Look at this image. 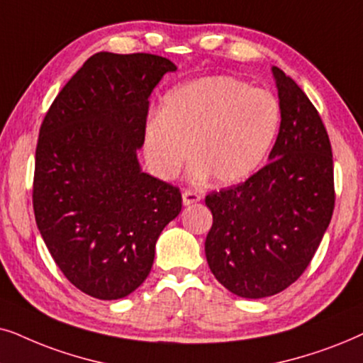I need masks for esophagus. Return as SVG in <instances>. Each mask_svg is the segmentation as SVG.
<instances>
[{"label":"esophagus","instance_id":"esophagus-1","mask_svg":"<svg viewBox=\"0 0 363 363\" xmlns=\"http://www.w3.org/2000/svg\"><path fill=\"white\" fill-rule=\"evenodd\" d=\"M201 201V196L197 194L194 191H184L182 192V204L184 206H191V204H196V202Z\"/></svg>","mask_w":363,"mask_h":363}]
</instances>
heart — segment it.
<instances>
[{
    "instance_id": "heart-1",
    "label": "heart",
    "mask_w": 363,
    "mask_h": 363,
    "mask_svg": "<svg viewBox=\"0 0 363 363\" xmlns=\"http://www.w3.org/2000/svg\"><path fill=\"white\" fill-rule=\"evenodd\" d=\"M279 125L280 108L269 91L232 76L201 77L164 96L161 116L144 128V156L161 179L176 177L192 154L194 179L240 184L262 166Z\"/></svg>"
}]
</instances>
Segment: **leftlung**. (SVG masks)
Instances as JSON below:
<instances>
[{"label": "left lung", "instance_id": "1", "mask_svg": "<svg viewBox=\"0 0 363 363\" xmlns=\"http://www.w3.org/2000/svg\"><path fill=\"white\" fill-rule=\"evenodd\" d=\"M280 128L269 164L242 184L212 192L206 257L235 296L262 298L301 277L330 224L333 161L320 116L292 77L272 66Z\"/></svg>", "mask_w": 363, "mask_h": 363}]
</instances>
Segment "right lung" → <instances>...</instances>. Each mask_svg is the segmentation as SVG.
Segmentation results:
<instances>
[{"label": "right lung", "mask_w": 363, "mask_h": 363, "mask_svg": "<svg viewBox=\"0 0 363 363\" xmlns=\"http://www.w3.org/2000/svg\"><path fill=\"white\" fill-rule=\"evenodd\" d=\"M177 67L162 56L96 52L45 116L36 146V225L72 286L99 301L136 291L157 238L181 212L177 187L141 171L149 96Z\"/></svg>", "instance_id": "1"}]
</instances>
